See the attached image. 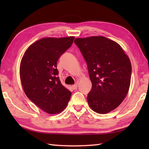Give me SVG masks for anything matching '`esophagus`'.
Listing matches in <instances>:
<instances>
[{
  "label": "esophagus",
  "mask_w": 149,
  "mask_h": 149,
  "mask_svg": "<svg viewBox=\"0 0 149 149\" xmlns=\"http://www.w3.org/2000/svg\"><path fill=\"white\" fill-rule=\"evenodd\" d=\"M72 87L73 89H77V84H74V85H73L72 86Z\"/></svg>",
  "instance_id": "esophagus-1"
}]
</instances>
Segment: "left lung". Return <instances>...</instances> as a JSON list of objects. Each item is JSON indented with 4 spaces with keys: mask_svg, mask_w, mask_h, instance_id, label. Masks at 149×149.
<instances>
[{
    "mask_svg": "<svg viewBox=\"0 0 149 149\" xmlns=\"http://www.w3.org/2000/svg\"><path fill=\"white\" fill-rule=\"evenodd\" d=\"M87 62L92 89L87 95L90 108L107 114L123 102L129 91L132 64L120 45L103 36L76 38Z\"/></svg>",
    "mask_w": 149,
    "mask_h": 149,
    "instance_id": "1",
    "label": "left lung"
}]
</instances>
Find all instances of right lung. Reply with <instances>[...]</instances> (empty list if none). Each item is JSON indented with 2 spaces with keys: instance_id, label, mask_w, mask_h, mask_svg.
<instances>
[{
  "instance_id": "obj_1",
  "label": "right lung",
  "mask_w": 149,
  "mask_h": 149,
  "mask_svg": "<svg viewBox=\"0 0 149 149\" xmlns=\"http://www.w3.org/2000/svg\"><path fill=\"white\" fill-rule=\"evenodd\" d=\"M74 38L70 36L39 39L27 48L20 62V81L25 94L49 114L62 112L72 95L57 76L56 65Z\"/></svg>"
}]
</instances>
